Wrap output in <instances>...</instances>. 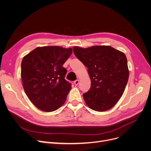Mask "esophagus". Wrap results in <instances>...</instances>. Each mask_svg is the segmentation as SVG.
I'll return each mask as SVG.
<instances>
[{
    "label": "esophagus",
    "mask_w": 151,
    "mask_h": 151,
    "mask_svg": "<svg viewBox=\"0 0 151 151\" xmlns=\"http://www.w3.org/2000/svg\"><path fill=\"white\" fill-rule=\"evenodd\" d=\"M79 82H80V81H79V80H76V81H74V84H75V86H78V84H79Z\"/></svg>",
    "instance_id": "34e87169"
}]
</instances>
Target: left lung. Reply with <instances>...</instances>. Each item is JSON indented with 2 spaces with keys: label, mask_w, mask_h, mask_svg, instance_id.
Wrapping results in <instances>:
<instances>
[{
  "label": "left lung",
  "mask_w": 151,
  "mask_h": 151,
  "mask_svg": "<svg viewBox=\"0 0 151 151\" xmlns=\"http://www.w3.org/2000/svg\"><path fill=\"white\" fill-rule=\"evenodd\" d=\"M73 49L76 57L88 68L91 86L83 95L86 105L99 112L113 108L122 97L129 80L125 54L105 45Z\"/></svg>",
  "instance_id": "8db88e82"
}]
</instances>
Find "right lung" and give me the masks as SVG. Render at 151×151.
I'll return each instance as SVG.
<instances>
[{
  "label": "right lung",
  "mask_w": 151,
  "mask_h": 151,
  "mask_svg": "<svg viewBox=\"0 0 151 151\" xmlns=\"http://www.w3.org/2000/svg\"><path fill=\"white\" fill-rule=\"evenodd\" d=\"M72 51L71 47L39 46L22 60L24 90L30 101L43 111H54L64 104L71 85L65 80L67 70L62 65Z\"/></svg>",
  "instance_id": "1"
}]
</instances>
